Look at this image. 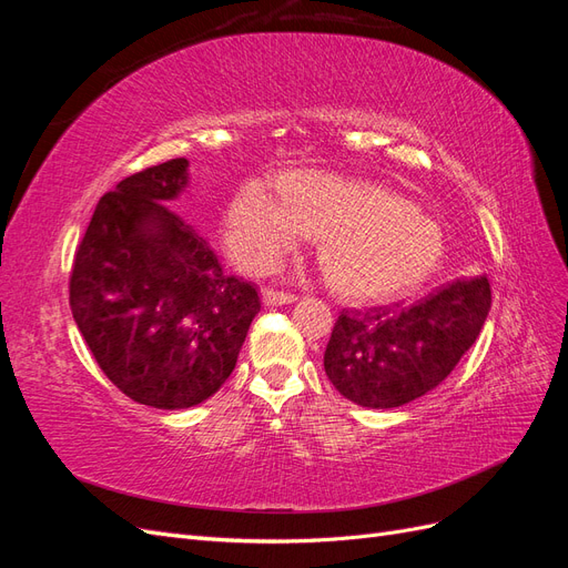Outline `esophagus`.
I'll return each mask as SVG.
<instances>
[{
    "label": "esophagus",
    "instance_id": "esophagus-1",
    "mask_svg": "<svg viewBox=\"0 0 568 568\" xmlns=\"http://www.w3.org/2000/svg\"><path fill=\"white\" fill-rule=\"evenodd\" d=\"M294 301H296V296L284 294V291H274V288L263 291V303L265 305H286V303H294Z\"/></svg>",
    "mask_w": 568,
    "mask_h": 568
}]
</instances>
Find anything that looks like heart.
Listing matches in <instances>:
<instances>
[{
	"label": "heart",
	"mask_w": 568,
	"mask_h": 568,
	"mask_svg": "<svg viewBox=\"0 0 568 568\" xmlns=\"http://www.w3.org/2000/svg\"><path fill=\"white\" fill-rule=\"evenodd\" d=\"M280 195L253 182L230 203L227 244L246 270L277 267L313 236L326 286L343 301L379 303L415 291L443 261L438 222L393 189L296 170L280 180Z\"/></svg>",
	"instance_id": "obj_1"
}]
</instances>
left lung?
I'll use <instances>...</instances> for the list:
<instances>
[{
  "label": "left lung",
  "mask_w": 568,
  "mask_h": 568,
  "mask_svg": "<svg viewBox=\"0 0 568 568\" xmlns=\"http://www.w3.org/2000/svg\"><path fill=\"white\" fill-rule=\"evenodd\" d=\"M488 277L457 280L409 307L341 313L324 351L334 388L363 407L388 409L434 390L484 329Z\"/></svg>",
  "instance_id": "8db88e82"
}]
</instances>
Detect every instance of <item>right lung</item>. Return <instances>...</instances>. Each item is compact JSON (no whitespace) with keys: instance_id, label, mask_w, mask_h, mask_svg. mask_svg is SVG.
<instances>
[{"instance_id":"add662e5","label":"right lung","mask_w":568,"mask_h":568,"mask_svg":"<svg viewBox=\"0 0 568 568\" xmlns=\"http://www.w3.org/2000/svg\"><path fill=\"white\" fill-rule=\"evenodd\" d=\"M186 159L140 170L97 203L68 282L97 365L134 403L184 409L230 379L261 298L163 201Z\"/></svg>"}]
</instances>
